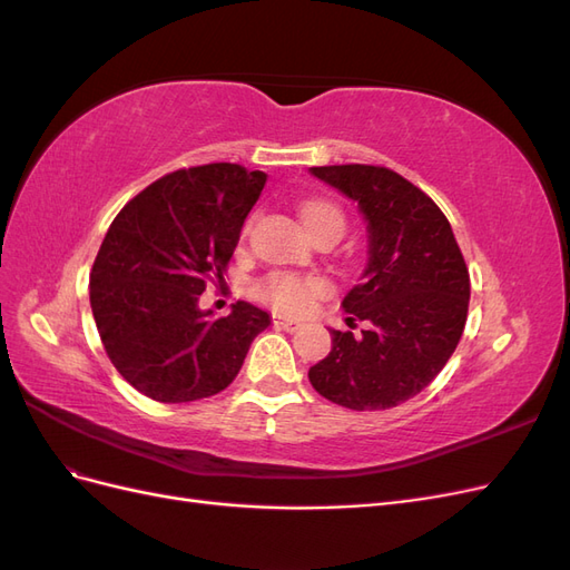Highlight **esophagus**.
<instances>
[{
    "label": "esophagus",
    "mask_w": 570,
    "mask_h": 570,
    "mask_svg": "<svg viewBox=\"0 0 570 570\" xmlns=\"http://www.w3.org/2000/svg\"><path fill=\"white\" fill-rule=\"evenodd\" d=\"M273 323H275V327H281V331H287V333L299 331V325H302V321L292 318V316H275Z\"/></svg>",
    "instance_id": "1"
}]
</instances>
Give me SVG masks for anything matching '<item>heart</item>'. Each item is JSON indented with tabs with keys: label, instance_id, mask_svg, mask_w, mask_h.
<instances>
[{
	"label": "heart",
	"instance_id": "heart-1",
	"mask_svg": "<svg viewBox=\"0 0 570 570\" xmlns=\"http://www.w3.org/2000/svg\"><path fill=\"white\" fill-rule=\"evenodd\" d=\"M302 218L306 223V228L321 220L344 223L337 206L325 199L306 202L302 206ZM327 285L321 278H314V275H297V273H285V271L271 273L262 285L264 297L271 299L278 308H285V312H302V308H306L316 297H321Z\"/></svg>",
	"mask_w": 570,
	"mask_h": 570
}]
</instances>
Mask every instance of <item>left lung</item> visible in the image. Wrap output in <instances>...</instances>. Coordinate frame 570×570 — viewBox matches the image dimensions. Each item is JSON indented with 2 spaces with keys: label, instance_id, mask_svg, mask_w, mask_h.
I'll return each instance as SVG.
<instances>
[{
  "label": "left lung",
  "instance_id": "8db88e82",
  "mask_svg": "<svg viewBox=\"0 0 570 570\" xmlns=\"http://www.w3.org/2000/svg\"><path fill=\"white\" fill-rule=\"evenodd\" d=\"M312 176L358 204L368 258L344 295L347 323L333 350L308 368L314 390L340 406L381 411L416 396L435 381L461 340L469 314V268L450 220L416 185L381 166H316Z\"/></svg>",
  "mask_w": 570,
  "mask_h": 570
}]
</instances>
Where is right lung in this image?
Returning <instances> with one entry per match:
<instances>
[{
  "instance_id": "add662e5",
  "label": "right lung",
  "mask_w": 570,
  "mask_h": 570,
  "mask_svg": "<svg viewBox=\"0 0 570 570\" xmlns=\"http://www.w3.org/2000/svg\"><path fill=\"white\" fill-rule=\"evenodd\" d=\"M266 178L237 164L183 168L114 218L90 273V306L111 364L149 400L183 404L226 390L271 325L247 302L223 318L199 308L206 283L223 281Z\"/></svg>"
}]
</instances>
